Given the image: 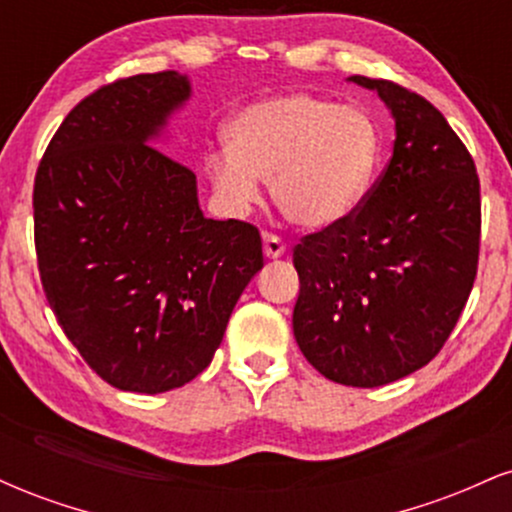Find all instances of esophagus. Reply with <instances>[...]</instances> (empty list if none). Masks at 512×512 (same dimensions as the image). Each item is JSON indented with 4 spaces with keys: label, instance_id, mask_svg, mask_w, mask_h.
I'll return each mask as SVG.
<instances>
[{
    "label": "esophagus",
    "instance_id": "obj_1",
    "mask_svg": "<svg viewBox=\"0 0 512 512\" xmlns=\"http://www.w3.org/2000/svg\"><path fill=\"white\" fill-rule=\"evenodd\" d=\"M284 252H286L284 240L274 236V233H264V255H267L269 260H276V257H281Z\"/></svg>",
    "mask_w": 512,
    "mask_h": 512
}]
</instances>
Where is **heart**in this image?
Segmentation results:
<instances>
[{"label": "heart", "mask_w": 512, "mask_h": 512, "mask_svg": "<svg viewBox=\"0 0 512 512\" xmlns=\"http://www.w3.org/2000/svg\"><path fill=\"white\" fill-rule=\"evenodd\" d=\"M380 154L368 113L313 93H281L248 105L228 127V149L204 158L221 202L245 214L272 180L281 214L305 231H325L361 207Z\"/></svg>", "instance_id": "obj_1"}]
</instances>
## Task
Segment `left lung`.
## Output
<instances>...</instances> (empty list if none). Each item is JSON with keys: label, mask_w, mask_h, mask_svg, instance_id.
Returning a JSON list of instances; mask_svg holds the SVG:
<instances>
[{"label": "left lung", "mask_w": 512, "mask_h": 512, "mask_svg": "<svg viewBox=\"0 0 512 512\" xmlns=\"http://www.w3.org/2000/svg\"><path fill=\"white\" fill-rule=\"evenodd\" d=\"M351 81L378 91L397 139L361 207L293 248V337L325 378L380 387L424 368L455 330L477 279L481 195L436 105L395 81Z\"/></svg>", "instance_id": "obj_1"}]
</instances>
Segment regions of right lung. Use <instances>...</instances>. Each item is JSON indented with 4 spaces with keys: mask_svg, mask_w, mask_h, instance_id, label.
Segmentation results:
<instances>
[{
    "mask_svg": "<svg viewBox=\"0 0 512 512\" xmlns=\"http://www.w3.org/2000/svg\"><path fill=\"white\" fill-rule=\"evenodd\" d=\"M187 98L178 72L105 84L64 117L35 173L45 296L81 358L125 392L197 378L264 264L260 231L207 219L195 173L146 144Z\"/></svg>",
    "mask_w": 512,
    "mask_h": 512,
    "instance_id": "add662e5",
    "label": "right lung"
}]
</instances>
